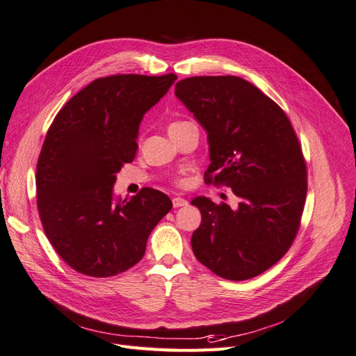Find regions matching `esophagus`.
Listing matches in <instances>:
<instances>
[{
    "label": "esophagus",
    "mask_w": 356,
    "mask_h": 356,
    "mask_svg": "<svg viewBox=\"0 0 356 356\" xmlns=\"http://www.w3.org/2000/svg\"><path fill=\"white\" fill-rule=\"evenodd\" d=\"M173 205H175V209H179V207H183V205H188V201L185 198L176 197V198H173Z\"/></svg>",
    "instance_id": "1"
}]
</instances>
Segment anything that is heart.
I'll use <instances>...</instances> for the list:
<instances>
[{
	"label": "heart",
	"instance_id": "1",
	"mask_svg": "<svg viewBox=\"0 0 356 356\" xmlns=\"http://www.w3.org/2000/svg\"><path fill=\"white\" fill-rule=\"evenodd\" d=\"M193 122H191V121H186V120H176V121H173V122H170V125H168V131H170V134H173V133H177L179 130H181V129H185V127H188V125H192ZM176 183H179L180 185V180H176Z\"/></svg>",
	"mask_w": 356,
	"mask_h": 356
}]
</instances>
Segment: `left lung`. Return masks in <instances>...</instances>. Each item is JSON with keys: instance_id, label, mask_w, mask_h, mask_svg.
Wrapping results in <instances>:
<instances>
[{"instance_id": "8db88e82", "label": "left lung", "mask_w": 356, "mask_h": 356, "mask_svg": "<svg viewBox=\"0 0 356 356\" xmlns=\"http://www.w3.org/2000/svg\"><path fill=\"white\" fill-rule=\"evenodd\" d=\"M175 93L209 133L204 180L238 198L236 209L192 200L202 216L193 254L220 278H254L284 257L300 229L307 167L299 137L278 103L239 76L185 78Z\"/></svg>"}]
</instances>
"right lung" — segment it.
Returning a JSON list of instances; mask_svg holds the SVG:
<instances>
[{
    "instance_id": "add662e5",
    "label": "right lung",
    "mask_w": 356,
    "mask_h": 356,
    "mask_svg": "<svg viewBox=\"0 0 356 356\" xmlns=\"http://www.w3.org/2000/svg\"><path fill=\"white\" fill-rule=\"evenodd\" d=\"M176 79L173 72L97 78L54 117L37 163V207L45 236L74 270L109 278L133 268L173 207L152 188L113 202L112 186L136 156L145 112Z\"/></svg>"
}]
</instances>
